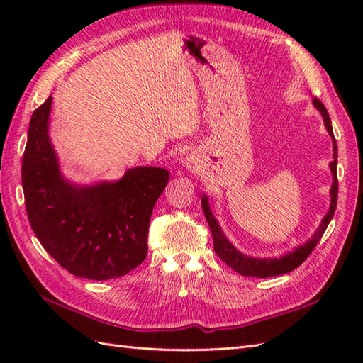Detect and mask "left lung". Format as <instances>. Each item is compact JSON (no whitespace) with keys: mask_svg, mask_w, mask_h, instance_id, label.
I'll return each instance as SVG.
<instances>
[{"mask_svg":"<svg viewBox=\"0 0 363 363\" xmlns=\"http://www.w3.org/2000/svg\"><path fill=\"white\" fill-rule=\"evenodd\" d=\"M313 104L321 112L324 118V125L328 131V135L333 139V160L330 162V169L333 174V183H332V189H330V208H328L327 215L323 218V221L320 224V228L316 230L315 235L307 240L306 244L296 247L294 251L288 252L281 257L276 259H256V257H250L247 255H242V252L238 251L232 244L228 242V239L224 236L221 227L218 225L215 216L211 212V207H208L207 196L203 195L201 199V206H203V212L207 219V224L211 227V232L213 236V250L218 255V257L221 259L224 263L239 272L240 276L245 277H259V279H267V277H274V276H280V274H286L294 271L295 268H298L301 263L309 257L316 244L320 242V239L323 238L325 228L328 223L332 221V218L336 211V204H337V177H336V167H337V144L333 135V128H332V121L330 116H328L327 108L324 104L318 100V98H313Z\"/></svg>","mask_w":363,"mask_h":363,"instance_id":"8db88e82","label":"left lung"}]
</instances>
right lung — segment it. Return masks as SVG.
<instances>
[{"label": "right lung", "instance_id": "1", "mask_svg": "<svg viewBox=\"0 0 363 363\" xmlns=\"http://www.w3.org/2000/svg\"><path fill=\"white\" fill-rule=\"evenodd\" d=\"M52 98L31 115L23 157V189L30 225L48 255L77 277H123L147 257L155 207L169 172L128 169L118 182L77 186L60 174L48 136Z\"/></svg>", "mask_w": 363, "mask_h": 363}]
</instances>
